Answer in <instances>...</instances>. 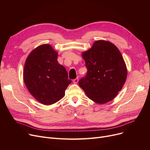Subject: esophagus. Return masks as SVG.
I'll return each mask as SVG.
<instances>
[{
    "label": "esophagus",
    "instance_id": "34e87169",
    "mask_svg": "<svg viewBox=\"0 0 150 150\" xmlns=\"http://www.w3.org/2000/svg\"><path fill=\"white\" fill-rule=\"evenodd\" d=\"M73 82H74V83L76 84V83L78 82V78H76L75 79H74V80H73Z\"/></svg>",
    "mask_w": 150,
    "mask_h": 150
}]
</instances>
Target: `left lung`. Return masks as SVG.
Returning a JSON list of instances; mask_svg holds the SVG:
<instances>
[{"label": "left lung", "instance_id": "obj_1", "mask_svg": "<svg viewBox=\"0 0 150 150\" xmlns=\"http://www.w3.org/2000/svg\"><path fill=\"white\" fill-rule=\"evenodd\" d=\"M82 56L88 72L80 80L79 86L97 103L113 100L127 76V66L119 50L112 43L100 40L94 42Z\"/></svg>", "mask_w": 150, "mask_h": 150}]
</instances>
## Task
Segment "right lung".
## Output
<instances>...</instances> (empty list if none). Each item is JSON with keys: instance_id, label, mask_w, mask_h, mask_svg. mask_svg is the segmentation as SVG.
I'll use <instances>...</instances> for the list:
<instances>
[{"instance_id": "obj_1", "label": "right lung", "mask_w": 150, "mask_h": 150, "mask_svg": "<svg viewBox=\"0 0 150 150\" xmlns=\"http://www.w3.org/2000/svg\"><path fill=\"white\" fill-rule=\"evenodd\" d=\"M58 53L49 44H43L31 52L23 70V80L35 99L45 105L60 100L71 83L65 67L58 61Z\"/></svg>"}]
</instances>
